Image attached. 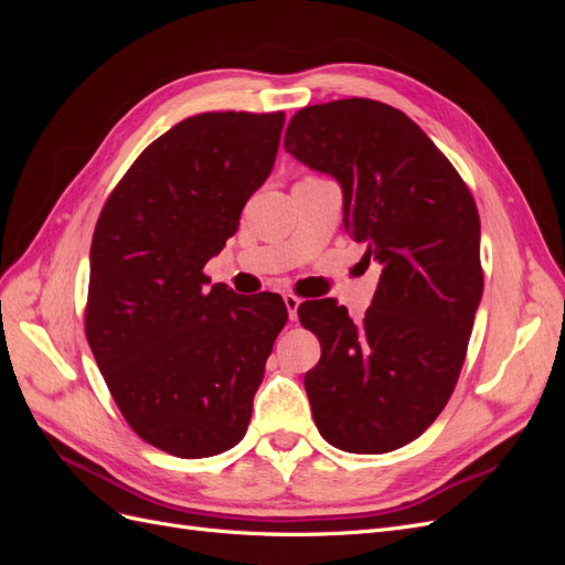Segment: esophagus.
Segmentation results:
<instances>
[{
	"label": "esophagus",
	"instance_id": "1",
	"mask_svg": "<svg viewBox=\"0 0 565 565\" xmlns=\"http://www.w3.org/2000/svg\"><path fill=\"white\" fill-rule=\"evenodd\" d=\"M285 299V306H287V313H289V320H297V309H299V303H301V299L297 297V295H285L282 297Z\"/></svg>",
	"mask_w": 565,
	"mask_h": 565
}]
</instances>
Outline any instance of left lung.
Returning a JSON list of instances; mask_svg holds the SVG:
<instances>
[{
	"mask_svg": "<svg viewBox=\"0 0 565 565\" xmlns=\"http://www.w3.org/2000/svg\"><path fill=\"white\" fill-rule=\"evenodd\" d=\"M287 152L344 191V228L382 266L363 320L337 299L299 306L320 341L303 386L320 436L382 455L422 436L450 401L483 295L469 185L403 110L372 98L301 108Z\"/></svg>",
	"mask_w": 565,
	"mask_h": 565,
	"instance_id": "8db88e82",
	"label": "left lung"
}]
</instances>
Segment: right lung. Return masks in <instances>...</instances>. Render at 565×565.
Masks as SVG:
<instances>
[{"mask_svg": "<svg viewBox=\"0 0 565 565\" xmlns=\"http://www.w3.org/2000/svg\"><path fill=\"white\" fill-rule=\"evenodd\" d=\"M282 125V110L185 117L134 160L98 216L84 332L127 424L174 457L243 440L287 322L280 295L237 297L202 273L268 179Z\"/></svg>", "mask_w": 565, "mask_h": 565, "instance_id": "obj_1", "label": "right lung"}]
</instances>
